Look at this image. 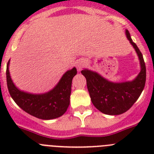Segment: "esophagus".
Returning <instances> with one entry per match:
<instances>
[{"instance_id":"esophagus-1","label":"esophagus","mask_w":154,"mask_h":154,"mask_svg":"<svg viewBox=\"0 0 154 154\" xmlns=\"http://www.w3.org/2000/svg\"><path fill=\"white\" fill-rule=\"evenodd\" d=\"M86 65V62L85 60H79V62H77V64H76V66H77V69H78L79 71H81L82 69Z\"/></svg>"}]
</instances>
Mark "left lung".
Instances as JSON below:
<instances>
[{
  "label": "left lung",
  "mask_w": 154,
  "mask_h": 154,
  "mask_svg": "<svg viewBox=\"0 0 154 154\" xmlns=\"http://www.w3.org/2000/svg\"><path fill=\"white\" fill-rule=\"evenodd\" d=\"M126 35L135 48L140 62V72L135 79L115 83L108 81L96 72L88 69L81 72L86 79L87 88L92 104L100 112L107 115H119L130 109L140 97L146 83V65L142 53L133 42L128 30H126Z\"/></svg>",
  "instance_id": "1"
}]
</instances>
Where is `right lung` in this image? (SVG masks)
Here are the masks:
<instances>
[{"label":"right lung","mask_w":154,"mask_h":154,"mask_svg":"<svg viewBox=\"0 0 154 154\" xmlns=\"http://www.w3.org/2000/svg\"><path fill=\"white\" fill-rule=\"evenodd\" d=\"M9 62L7 65V85L11 96L24 111L42 119H52L63 115L70 103L72 81L77 70L73 68L67 71L56 86L44 94H31L19 90L12 82L9 72Z\"/></svg>","instance_id":"1"}]
</instances>
